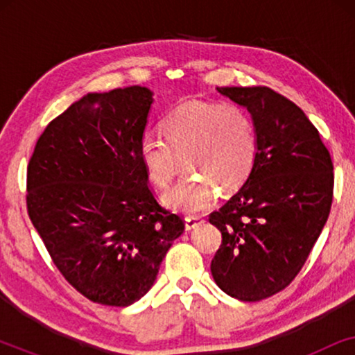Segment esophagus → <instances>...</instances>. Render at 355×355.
<instances>
[{"label": "esophagus", "instance_id": "1", "mask_svg": "<svg viewBox=\"0 0 355 355\" xmlns=\"http://www.w3.org/2000/svg\"><path fill=\"white\" fill-rule=\"evenodd\" d=\"M198 225H200V218H197V216H186V230L187 231L196 230Z\"/></svg>", "mask_w": 355, "mask_h": 355}]
</instances>
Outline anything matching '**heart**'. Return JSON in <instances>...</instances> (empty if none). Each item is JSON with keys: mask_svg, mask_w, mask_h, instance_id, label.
<instances>
[{"mask_svg": "<svg viewBox=\"0 0 355 355\" xmlns=\"http://www.w3.org/2000/svg\"><path fill=\"white\" fill-rule=\"evenodd\" d=\"M163 137L145 134L139 159L150 182L166 187L181 169L191 173L164 192L163 203L182 213H198L220 191L231 196L249 181L259 158V132L239 105L189 101L162 123Z\"/></svg>", "mask_w": 355, "mask_h": 355, "instance_id": "1", "label": "heart"}]
</instances>
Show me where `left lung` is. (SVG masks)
<instances>
[{"instance_id": "left-lung-1", "label": "left lung", "mask_w": 355, "mask_h": 355, "mask_svg": "<svg viewBox=\"0 0 355 355\" xmlns=\"http://www.w3.org/2000/svg\"><path fill=\"white\" fill-rule=\"evenodd\" d=\"M216 90L252 114L259 158L249 181L210 213L223 236L210 268L227 295L257 302L283 291L302 270L331 210L333 162L317 128L278 92Z\"/></svg>"}]
</instances>
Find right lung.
I'll return each mask as SVG.
<instances>
[{
	"label": "right lung",
	"mask_w": 355,
	"mask_h": 355,
	"mask_svg": "<svg viewBox=\"0 0 355 355\" xmlns=\"http://www.w3.org/2000/svg\"><path fill=\"white\" fill-rule=\"evenodd\" d=\"M153 94H87L46 125L27 166V211L53 263L92 302L128 307L184 232L139 159Z\"/></svg>",
	"instance_id": "1"
}]
</instances>
